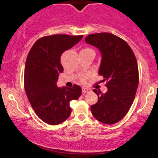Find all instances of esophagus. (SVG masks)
Segmentation results:
<instances>
[{"mask_svg": "<svg viewBox=\"0 0 158 158\" xmlns=\"http://www.w3.org/2000/svg\"><path fill=\"white\" fill-rule=\"evenodd\" d=\"M90 90L89 88H87V87H82V88H81V91H82V93L83 94H86V93H87V92H89V91H90Z\"/></svg>", "mask_w": 158, "mask_h": 158, "instance_id": "esophagus-1", "label": "esophagus"}]
</instances>
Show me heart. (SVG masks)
Listing matches in <instances>:
<instances>
[{
	"mask_svg": "<svg viewBox=\"0 0 158 158\" xmlns=\"http://www.w3.org/2000/svg\"><path fill=\"white\" fill-rule=\"evenodd\" d=\"M81 51H94V50H92L91 48H83L82 50H81ZM81 80L82 81H85V77H82L81 79Z\"/></svg>",
	"mask_w": 158,
	"mask_h": 158,
	"instance_id": "b5f03b06",
	"label": "heart"
}]
</instances>
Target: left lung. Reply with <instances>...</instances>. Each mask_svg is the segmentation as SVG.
Returning <instances> with one entry per match:
<instances>
[{"label":"left lung","mask_w":158,"mask_h":158,"mask_svg":"<svg viewBox=\"0 0 158 158\" xmlns=\"http://www.w3.org/2000/svg\"><path fill=\"white\" fill-rule=\"evenodd\" d=\"M85 42L101 52L98 74L108 89L105 94L94 89L98 98L91 106V113L100 122L113 124L126 115L135 96L139 81L135 56L126 42L113 34L89 35Z\"/></svg>","instance_id":"1"}]
</instances>
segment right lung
<instances>
[{
	"label": "right lung",
	"instance_id": "1",
	"mask_svg": "<svg viewBox=\"0 0 158 158\" xmlns=\"http://www.w3.org/2000/svg\"><path fill=\"white\" fill-rule=\"evenodd\" d=\"M83 35H54L39 39L28 53L25 64L26 96L37 116L45 123L57 125L71 115L70 102L81 94V87H58L59 75L63 71L61 55L81 40Z\"/></svg>",
	"mask_w": 158,
	"mask_h": 158
}]
</instances>
